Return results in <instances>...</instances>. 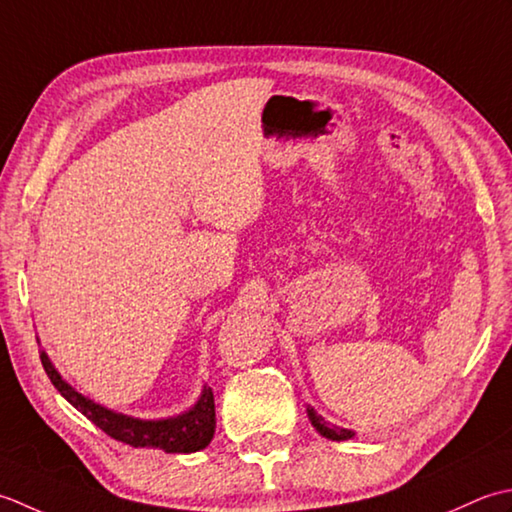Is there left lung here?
<instances>
[{
  "mask_svg": "<svg viewBox=\"0 0 512 512\" xmlns=\"http://www.w3.org/2000/svg\"><path fill=\"white\" fill-rule=\"evenodd\" d=\"M307 415H309L311 426H314V429L322 437H327V440H331V442H344V440H351V437H356V433H353L351 429H342V426L327 422L325 417L316 413L314 406H307Z\"/></svg>",
  "mask_w": 512,
  "mask_h": 512,
  "instance_id": "1",
  "label": "left lung"
}]
</instances>
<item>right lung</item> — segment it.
<instances>
[{
    "label": "right lung",
    "mask_w": 512,
    "mask_h": 512,
    "mask_svg": "<svg viewBox=\"0 0 512 512\" xmlns=\"http://www.w3.org/2000/svg\"><path fill=\"white\" fill-rule=\"evenodd\" d=\"M39 358L50 382L55 384V389L79 413L86 415L90 422H95L103 433H108L114 440L134 448H161L165 453H196L203 451L212 442L216 429V411L214 393L210 387H203L201 398L196 400V404L179 415L161 417V420H141V417L112 411L108 406L86 398V395L79 393L72 384L61 378V373L50 362L46 351H41Z\"/></svg>",
    "instance_id": "right-lung-1"
}]
</instances>
